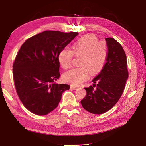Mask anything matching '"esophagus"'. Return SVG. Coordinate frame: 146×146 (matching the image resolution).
Segmentation results:
<instances>
[{"label": "esophagus", "mask_w": 146, "mask_h": 146, "mask_svg": "<svg viewBox=\"0 0 146 146\" xmlns=\"http://www.w3.org/2000/svg\"><path fill=\"white\" fill-rule=\"evenodd\" d=\"M71 88H72L73 90H76V89L78 88V87H77V86H75L71 85Z\"/></svg>", "instance_id": "1"}]
</instances>
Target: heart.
<instances>
[{"label": "heart", "mask_w": 146, "mask_h": 146, "mask_svg": "<svg viewBox=\"0 0 146 146\" xmlns=\"http://www.w3.org/2000/svg\"><path fill=\"white\" fill-rule=\"evenodd\" d=\"M73 54L81 56L80 67L73 68L65 73L64 80L73 85H80L88 78L90 71L95 75L103 70L108 56L107 45L103 41H98L94 35H85L74 43L72 51L65 47L59 52V63L64 69L69 68Z\"/></svg>", "instance_id": "heart-1"}]
</instances>
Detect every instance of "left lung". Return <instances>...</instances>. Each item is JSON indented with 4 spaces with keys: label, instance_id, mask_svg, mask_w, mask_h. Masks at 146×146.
<instances>
[{
    "label": "left lung",
    "instance_id": "8db88e82",
    "mask_svg": "<svg viewBox=\"0 0 146 146\" xmlns=\"http://www.w3.org/2000/svg\"><path fill=\"white\" fill-rule=\"evenodd\" d=\"M105 41L108 48L106 63L93 79V86L85 88L86 95L81 101L84 109L98 115L107 112L117 104L129 76L127 57L122 46L113 38H108Z\"/></svg>",
    "mask_w": 146,
    "mask_h": 146
}]
</instances>
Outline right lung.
<instances>
[{"instance_id":"right-lung-1","label":"right lung","mask_w":146,"mask_h":146,"mask_svg":"<svg viewBox=\"0 0 146 146\" xmlns=\"http://www.w3.org/2000/svg\"><path fill=\"white\" fill-rule=\"evenodd\" d=\"M78 35L45 31L21 46L13 64V77L19 97L31 112L50 113L58 107L62 94L70 89V85L55 83L60 76L58 55Z\"/></svg>"}]
</instances>
